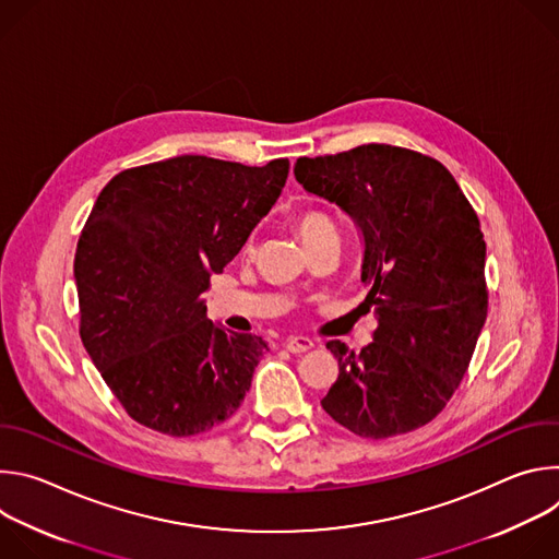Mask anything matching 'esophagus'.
<instances>
[{
    "label": "esophagus",
    "mask_w": 559,
    "mask_h": 559,
    "mask_svg": "<svg viewBox=\"0 0 559 559\" xmlns=\"http://www.w3.org/2000/svg\"><path fill=\"white\" fill-rule=\"evenodd\" d=\"M313 347V343L309 341V338H305V336H289L287 341H285V349L289 352V354H305V352H309Z\"/></svg>",
    "instance_id": "34e87169"
}]
</instances>
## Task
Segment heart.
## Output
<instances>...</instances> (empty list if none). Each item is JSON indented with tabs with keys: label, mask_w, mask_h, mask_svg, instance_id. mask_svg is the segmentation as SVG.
<instances>
[{
	"label": "heart",
	"mask_w": 559,
	"mask_h": 559,
	"mask_svg": "<svg viewBox=\"0 0 559 559\" xmlns=\"http://www.w3.org/2000/svg\"><path fill=\"white\" fill-rule=\"evenodd\" d=\"M296 227L302 236V241H311V238L316 236H323V234H336V227H334V221L330 218L328 212L323 210H302L298 216H296Z\"/></svg>",
	"instance_id": "b5f03b06"
}]
</instances>
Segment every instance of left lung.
Instances as JSON below:
<instances>
[{
  "label": "left lung",
  "instance_id": "obj_1",
  "mask_svg": "<svg viewBox=\"0 0 559 559\" xmlns=\"http://www.w3.org/2000/svg\"><path fill=\"white\" fill-rule=\"evenodd\" d=\"M294 175L360 229L369 287L360 309L378 321L360 354L328 343L338 380L323 409L369 440L425 427L451 401L487 321V243L475 210L440 162L386 143L300 156Z\"/></svg>",
  "mask_w": 559,
  "mask_h": 559
}]
</instances>
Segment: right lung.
<instances>
[{
	"instance_id": "1",
	"label": "right lung",
	"mask_w": 559,
	"mask_h": 559,
	"mask_svg": "<svg viewBox=\"0 0 559 559\" xmlns=\"http://www.w3.org/2000/svg\"><path fill=\"white\" fill-rule=\"evenodd\" d=\"M287 158L252 168L183 154L110 179L74 254L79 334L139 425L188 438L225 423L267 343L205 316L210 276L276 203Z\"/></svg>"
}]
</instances>
